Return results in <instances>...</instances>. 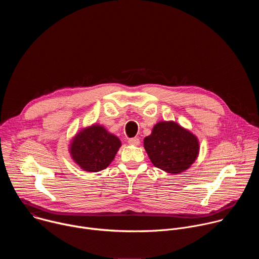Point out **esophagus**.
Returning a JSON list of instances; mask_svg holds the SVG:
<instances>
[{"instance_id": "obj_1", "label": "esophagus", "mask_w": 259, "mask_h": 259, "mask_svg": "<svg viewBox=\"0 0 259 259\" xmlns=\"http://www.w3.org/2000/svg\"><path fill=\"white\" fill-rule=\"evenodd\" d=\"M128 143L131 144V145H139V144H140V140H139V138H137V137L129 138V139H128Z\"/></svg>"}]
</instances>
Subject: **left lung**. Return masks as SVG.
I'll list each match as a JSON object with an SVG mask.
<instances>
[{
	"label": "left lung",
	"instance_id": "8db88e82",
	"mask_svg": "<svg viewBox=\"0 0 259 259\" xmlns=\"http://www.w3.org/2000/svg\"><path fill=\"white\" fill-rule=\"evenodd\" d=\"M143 145L154 166L171 174L188 170L200 152L198 137L174 121L157 123Z\"/></svg>",
	"mask_w": 259,
	"mask_h": 259
}]
</instances>
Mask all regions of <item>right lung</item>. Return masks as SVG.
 Instances as JSON below:
<instances>
[{"instance_id": "1", "label": "right lung", "mask_w": 259, "mask_h": 259, "mask_svg": "<svg viewBox=\"0 0 259 259\" xmlns=\"http://www.w3.org/2000/svg\"><path fill=\"white\" fill-rule=\"evenodd\" d=\"M121 145L118 136L109 133L101 125L93 124L73 136L68 151L72 161L81 169L98 172L112 163Z\"/></svg>"}]
</instances>
